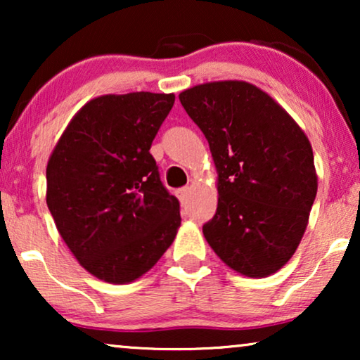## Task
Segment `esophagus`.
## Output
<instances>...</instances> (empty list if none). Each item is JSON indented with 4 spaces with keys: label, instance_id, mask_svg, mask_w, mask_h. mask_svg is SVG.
Wrapping results in <instances>:
<instances>
[{
    "label": "esophagus",
    "instance_id": "34e87169",
    "mask_svg": "<svg viewBox=\"0 0 360 360\" xmlns=\"http://www.w3.org/2000/svg\"><path fill=\"white\" fill-rule=\"evenodd\" d=\"M188 193H190V188H188V186H184V188L175 190L176 198H179V200L181 201V205H185V203H186V200H188Z\"/></svg>",
    "mask_w": 360,
    "mask_h": 360
}]
</instances>
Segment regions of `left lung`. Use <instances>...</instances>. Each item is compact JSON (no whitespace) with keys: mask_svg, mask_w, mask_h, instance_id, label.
<instances>
[{"mask_svg":"<svg viewBox=\"0 0 360 360\" xmlns=\"http://www.w3.org/2000/svg\"><path fill=\"white\" fill-rule=\"evenodd\" d=\"M179 98L218 170V208L203 224L206 240L236 272L275 274L297 250L316 198L308 137L250 83H203Z\"/></svg>","mask_w":360,"mask_h":360,"instance_id":"left-lung-1","label":"left lung"}]
</instances>
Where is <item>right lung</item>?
Segmentation results:
<instances>
[{"label":"right lung","instance_id":"obj_1","mask_svg":"<svg viewBox=\"0 0 360 360\" xmlns=\"http://www.w3.org/2000/svg\"><path fill=\"white\" fill-rule=\"evenodd\" d=\"M175 95L127 93L88 101L47 164V206L83 269L129 283L154 267L180 226L150 146Z\"/></svg>","mask_w":360,"mask_h":360}]
</instances>
